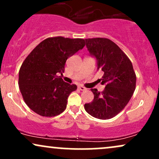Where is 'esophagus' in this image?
I'll list each match as a JSON object with an SVG mask.
<instances>
[{"label":"esophagus","instance_id":"1","mask_svg":"<svg viewBox=\"0 0 159 159\" xmlns=\"http://www.w3.org/2000/svg\"><path fill=\"white\" fill-rule=\"evenodd\" d=\"M78 89H79V90H81V91H84V90H87V88L84 87V86H78Z\"/></svg>","mask_w":159,"mask_h":159}]
</instances>
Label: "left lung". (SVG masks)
Returning <instances> with one entry per match:
<instances>
[{"label": "left lung", "mask_w": 159, "mask_h": 159, "mask_svg": "<svg viewBox=\"0 0 159 159\" xmlns=\"http://www.w3.org/2000/svg\"><path fill=\"white\" fill-rule=\"evenodd\" d=\"M90 55L97 60L98 69L104 72L100 79L105 90L94 95L92 102L84 105L86 111L93 117L108 120L126 106L136 87V75L132 62L117 45L107 38L86 39Z\"/></svg>", "instance_id": "obj_1"}]
</instances>
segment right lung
Wrapping results in <instances>:
<instances>
[{
  "instance_id": "right-lung-1",
  "label": "right lung",
  "mask_w": 159,
  "mask_h": 159,
  "mask_svg": "<svg viewBox=\"0 0 159 159\" xmlns=\"http://www.w3.org/2000/svg\"><path fill=\"white\" fill-rule=\"evenodd\" d=\"M85 45L84 39L63 36L47 38L25 58L19 74L24 101L37 114L52 117L66 107L69 94L77 86L63 81L61 76L69 57Z\"/></svg>"
}]
</instances>
